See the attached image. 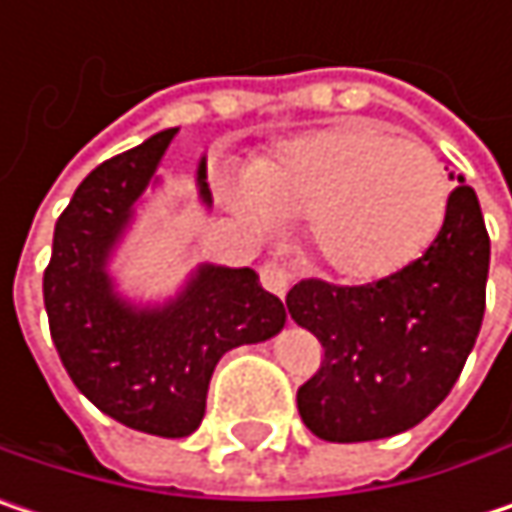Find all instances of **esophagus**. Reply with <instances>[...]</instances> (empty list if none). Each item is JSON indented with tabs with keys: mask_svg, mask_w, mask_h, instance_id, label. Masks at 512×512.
<instances>
[{
	"mask_svg": "<svg viewBox=\"0 0 512 512\" xmlns=\"http://www.w3.org/2000/svg\"><path fill=\"white\" fill-rule=\"evenodd\" d=\"M260 284H263L269 293H275V296L284 299V293L290 290V272H287L281 263H263V266H260Z\"/></svg>",
	"mask_w": 512,
	"mask_h": 512,
	"instance_id": "esophagus-1",
	"label": "esophagus"
}]
</instances>
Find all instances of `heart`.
Returning <instances> with one entry per match:
<instances>
[{"instance_id":"obj_1","label":"heart","mask_w":512,"mask_h":512,"mask_svg":"<svg viewBox=\"0 0 512 512\" xmlns=\"http://www.w3.org/2000/svg\"><path fill=\"white\" fill-rule=\"evenodd\" d=\"M243 207L269 225L311 222L320 266L353 284L385 281L424 255L448 219L439 159L385 130L344 121L255 159Z\"/></svg>"}]
</instances>
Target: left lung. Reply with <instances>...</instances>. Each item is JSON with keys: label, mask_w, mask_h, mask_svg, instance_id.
<instances>
[{"label": "left lung", "mask_w": 512, "mask_h": 512, "mask_svg": "<svg viewBox=\"0 0 512 512\" xmlns=\"http://www.w3.org/2000/svg\"><path fill=\"white\" fill-rule=\"evenodd\" d=\"M457 180L442 234L403 272L361 287L308 278L287 293L290 317L326 350L296 394L317 439L373 442L412 430L460 379L483 323L489 234L474 189Z\"/></svg>", "instance_id": "obj_1"}]
</instances>
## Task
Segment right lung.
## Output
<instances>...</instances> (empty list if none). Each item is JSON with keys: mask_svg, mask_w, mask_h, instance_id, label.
Masks as SVG:
<instances>
[{"mask_svg": "<svg viewBox=\"0 0 512 512\" xmlns=\"http://www.w3.org/2000/svg\"><path fill=\"white\" fill-rule=\"evenodd\" d=\"M177 127L97 165L55 222L44 272L52 344L73 385L130 430L183 439L207 409L210 376L234 347L284 329V305L260 287L255 269L201 263L165 302H133L109 269L136 222L142 195L159 186V162ZM195 186L213 207L207 162Z\"/></svg>", "mask_w": 512, "mask_h": 512, "instance_id": "obj_1", "label": "right lung"}]
</instances>
